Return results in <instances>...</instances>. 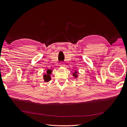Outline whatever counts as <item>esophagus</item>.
I'll use <instances>...</instances> for the list:
<instances>
[{
    "label": "esophagus",
    "mask_w": 127,
    "mask_h": 127,
    "mask_svg": "<svg viewBox=\"0 0 127 127\" xmlns=\"http://www.w3.org/2000/svg\"><path fill=\"white\" fill-rule=\"evenodd\" d=\"M60 66L61 67H64V63H63V62H61V63H60Z\"/></svg>",
    "instance_id": "obj_1"
}]
</instances>
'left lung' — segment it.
<instances>
[{"mask_svg": "<svg viewBox=\"0 0 127 127\" xmlns=\"http://www.w3.org/2000/svg\"><path fill=\"white\" fill-rule=\"evenodd\" d=\"M78 73L77 71H76L75 72L73 73L72 76H74V78H78Z\"/></svg>", "mask_w": 127, "mask_h": 127, "instance_id": "obj_1", "label": "left lung"}]
</instances>
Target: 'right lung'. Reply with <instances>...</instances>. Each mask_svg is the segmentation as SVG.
<instances>
[{
  "label": "right lung",
  "instance_id": "right-lung-1",
  "mask_svg": "<svg viewBox=\"0 0 127 127\" xmlns=\"http://www.w3.org/2000/svg\"><path fill=\"white\" fill-rule=\"evenodd\" d=\"M52 73V70L51 69H48L46 73L43 75V79L45 82H48L51 80V76H50Z\"/></svg>",
  "mask_w": 127,
  "mask_h": 127
}]
</instances>
